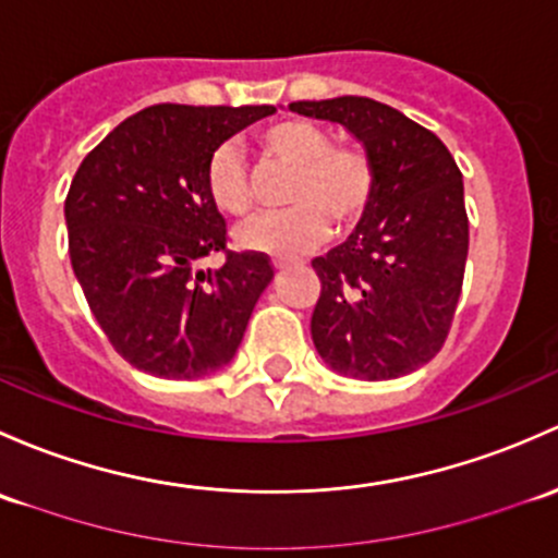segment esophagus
Listing matches in <instances>:
<instances>
[{
  "instance_id": "34e87169",
  "label": "esophagus",
  "mask_w": 558,
  "mask_h": 558,
  "mask_svg": "<svg viewBox=\"0 0 558 558\" xmlns=\"http://www.w3.org/2000/svg\"><path fill=\"white\" fill-rule=\"evenodd\" d=\"M271 266H274V271H284V268L290 266V260H287V257H274Z\"/></svg>"
}]
</instances>
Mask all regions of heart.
I'll list each match as a JSON object with an SVG mask.
<instances>
[{"label":"heart","instance_id":"heart-1","mask_svg":"<svg viewBox=\"0 0 558 558\" xmlns=\"http://www.w3.org/2000/svg\"><path fill=\"white\" fill-rule=\"evenodd\" d=\"M263 158L287 166L279 201L287 209L266 211L236 228L241 250L263 255H301L325 239L327 226L347 231L365 215L376 191V169L363 150L330 145V134L312 120H281L257 136ZM209 201L226 215L241 217L255 206L250 171L239 147L220 145L204 174Z\"/></svg>","mask_w":558,"mask_h":558}]
</instances>
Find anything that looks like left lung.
I'll return each mask as SVG.
<instances>
[{
  "mask_svg": "<svg viewBox=\"0 0 558 558\" xmlns=\"http://www.w3.org/2000/svg\"><path fill=\"white\" fill-rule=\"evenodd\" d=\"M290 112L347 129L376 169V191L343 244L312 263L319 357L360 381L427 365L462 292L468 211L462 171L433 131L365 96L292 101Z\"/></svg>",
  "mask_w": 558,
  "mask_h": 558,
  "instance_id": "obj_1",
  "label": "left lung"
}]
</instances>
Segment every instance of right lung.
<instances>
[{"instance_id": "right-lung-1", "label": "right lung", "mask_w": 558, "mask_h": 558, "mask_svg": "<svg viewBox=\"0 0 558 558\" xmlns=\"http://www.w3.org/2000/svg\"><path fill=\"white\" fill-rule=\"evenodd\" d=\"M277 107L155 105L131 114L74 174L64 217L69 257L114 352L158 378L226 367L274 279L260 252H228L206 193L209 155Z\"/></svg>"}]
</instances>
